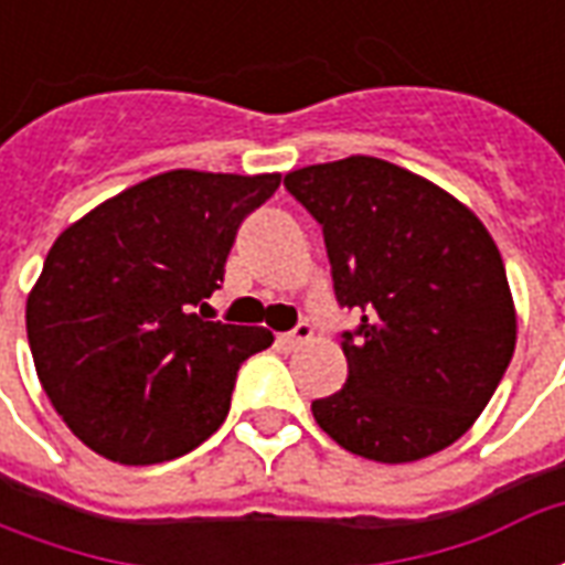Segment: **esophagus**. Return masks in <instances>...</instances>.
I'll return each mask as SVG.
<instances>
[{
	"label": "esophagus",
	"mask_w": 565,
	"mask_h": 565,
	"mask_svg": "<svg viewBox=\"0 0 565 565\" xmlns=\"http://www.w3.org/2000/svg\"><path fill=\"white\" fill-rule=\"evenodd\" d=\"M311 335H315V330H311L308 323H299L296 330L284 332L281 344H284V348H290V351H294V348H299V344L311 342Z\"/></svg>",
	"instance_id": "obj_1"
}]
</instances>
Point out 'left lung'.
<instances>
[{"instance_id": "obj_1", "label": "left lung", "mask_w": 565, "mask_h": 565, "mask_svg": "<svg viewBox=\"0 0 565 565\" xmlns=\"http://www.w3.org/2000/svg\"><path fill=\"white\" fill-rule=\"evenodd\" d=\"M320 223L332 290L360 327L342 332L348 381L311 403L356 457L424 460L484 412L514 354L518 320L497 242L462 202L379 157L284 174Z\"/></svg>"}]
</instances>
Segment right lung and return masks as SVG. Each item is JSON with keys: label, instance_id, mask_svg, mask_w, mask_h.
Returning a JSON list of instances; mask_svg holds the SVG:
<instances>
[{"label": "right lung", "instance_id": "add662e5", "mask_svg": "<svg viewBox=\"0 0 565 565\" xmlns=\"http://www.w3.org/2000/svg\"><path fill=\"white\" fill-rule=\"evenodd\" d=\"M278 184L281 174L174 169L103 202L47 250L26 335L47 399L87 448L150 466L226 420L238 369L271 332L205 320L202 308L242 221Z\"/></svg>", "mask_w": 565, "mask_h": 565}]
</instances>
